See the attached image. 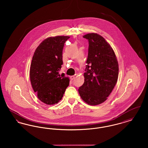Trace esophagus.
Wrapping results in <instances>:
<instances>
[{"label":"esophagus","mask_w":148,"mask_h":148,"mask_svg":"<svg viewBox=\"0 0 148 148\" xmlns=\"http://www.w3.org/2000/svg\"><path fill=\"white\" fill-rule=\"evenodd\" d=\"M70 77H71V80H73L75 79V76L74 75H72V76H71Z\"/></svg>","instance_id":"1"}]
</instances>
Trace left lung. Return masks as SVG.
Returning <instances> with one entry per match:
<instances>
[{
    "instance_id": "1",
    "label": "left lung",
    "mask_w": 148,
    "mask_h": 148,
    "mask_svg": "<svg viewBox=\"0 0 148 148\" xmlns=\"http://www.w3.org/2000/svg\"><path fill=\"white\" fill-rule=\"evenodd\" d=\"M88 40V55L84 83L78 91L80 97L90 106L104 102L116 84L119 65L112 48L105 39L97 33L83 36Z\"/></svg>"
}]
</instances>
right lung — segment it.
I'll list each match as a JSON object with an SVG mask.
<instances>
[{
    "label": "right lung",
    "instance_id": "add662e5",
    "mask_svg": "<svg viewBox=\"0 0 148 148\" xmlns=\"http://www.w3.org/2000/svg\"><path fill=\"white\" fill-rule=\"evenodd\" d=\"M68 36L49 37L37 47L32 58L30 79L38 99L48 105L58 103L69 84V77L59 71L63 64V50Z\"/></svg>",
    "mask_w": 148,
    "mask_h": 148
}]
</instances>
